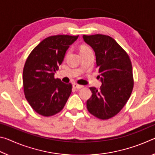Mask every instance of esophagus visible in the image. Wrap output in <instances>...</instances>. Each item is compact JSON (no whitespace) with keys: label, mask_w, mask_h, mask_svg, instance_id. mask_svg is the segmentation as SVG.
Masks as SVG:
<instances>
[{"label":"esophagus","mask_w":155,"mask_h":155,"mask_svg":"<svg viewBox=\"0 0 155 155\" xmlns=\"http://www.w3.org/2000/svg\"><path fill=\"white\" fill-rule=\"evenodd\" d=\"M73 87L75 88V89H81L83 87V85H78V84L77 83H74L73 84Z\"/></svg>","instance_id":"1"}]
</instances>
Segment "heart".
<instances>
[{"label":"heart","mask_w":155,"mask_h":155,"mask_svg":"<svg viewBox=\"0 0 155 155\" xmlns=\"http://www.w3.org/2000/svg\"><path fill=\"white\" fill-rule=\"evenodd\" d=\"M92 51L91 48H90V46L87 45H83L81 46L80 48V52H87V51Z\"/></svg>","instance_id":"obj_1"}]
</instances>
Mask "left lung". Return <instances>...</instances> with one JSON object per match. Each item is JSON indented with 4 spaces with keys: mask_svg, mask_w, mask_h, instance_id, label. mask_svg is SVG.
<instances>
[{
    "mask_svg": "<svg viewBox=\"0 0 155 155\" xmlns=\"http://www.w3.org/2000/svg\"><path fill=\"white\" fill-rule=\"evenodd\" d=\"M83 38L95 52L102 82L99 90L90 87L92 95L87 100V108L96 117L108 120L121 111L131 95L134 85L132 64L127 52L110 36L96 34Z\"/></svg>",
    "mask_w": 155,
    "mask_h": 155,
    "instance_id": "8db88e82",
    "label": "left lung"
}]
</instances>
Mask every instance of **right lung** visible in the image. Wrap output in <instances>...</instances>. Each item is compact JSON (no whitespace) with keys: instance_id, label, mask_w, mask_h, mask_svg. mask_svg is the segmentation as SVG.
Segmentation results:
<instances>
[{"instance_id":"right-lung-1","label":"right lung","mask_w":155,"mask_h":155,"mask_svg":"<svg viewBox=\"0 0 155 155\" xmlns=\"http://www.w3.org/2000/svg\"><path fill=\"white\" fill-rule=\"evenodd\" d=\"M78 35L48 37L35 46L23 69V88L26 99L38 114L52 116L61 111L72 92L71 83L54 78L65 52Z\"/></svg>"}]
</instances>
